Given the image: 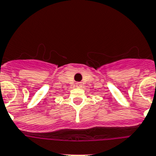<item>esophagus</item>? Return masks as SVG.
<instances>
[{
  "label": "esophagus",
  "instance_id": "1",
  "mask_svg": "<svg viewBox=\"0 0 156 156\" xmlns=\"http://www.w3.org/2000/svg\"><path fill=\"white\" fill-rule=\"evenodd\" d=\"M76 85V87H81L82 86V84L80 82H77Z\"/></svg>",
  "mask_w": 156,
  "mask_h": 156
}]
</instances>
